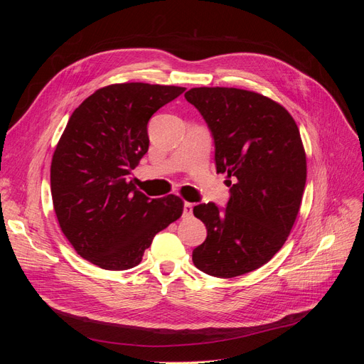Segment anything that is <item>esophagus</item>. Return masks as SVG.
Returning <instances> with one entry per match:
<instances>
[{"mask_svg": "<svg viewBox=\"0 0 364 364\" xmlns=\"http://www.w3.org/2000/svg\"><path fill=\"white\" fill-rule=\"evenodd\" d=\"M191 214H193V203L185 202V203H183V215H185V217H190Z\"/></svg>", "mask_w": 364, "mask_h": 364, "instance_id": "obj_1", "label": "esophagus"}]
</instances>
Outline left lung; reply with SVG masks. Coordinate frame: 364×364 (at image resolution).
Returning <instances> with one entry per match:
<instances>
[{"mask_svg": "<svg viewBox=\"0 0 364 364\" xmlns=\"http://www.w3.org/2000/svg\"><path fill=\"white\" fill-rule=\"evenodd\" d=\"M185 98L211 132L217 173L232 178L226 208L193 209L208 230L193 262L211 277H240L272 259L299 213L306 181L299 129L281 105L252 91L205 86Z\"/></svg>", "mask_w": 364, "mask_h": 364, "instance_id": "obj_1", "label": "left lung"}]
</instances>
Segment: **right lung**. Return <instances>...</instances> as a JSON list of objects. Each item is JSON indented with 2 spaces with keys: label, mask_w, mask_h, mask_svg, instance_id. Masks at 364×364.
Listing matches in <instances>:
<instances>
[{
  "label": "right lung",
  "mask_w": 364,
  "mask_h": 364,
  "mask_svg": "<svg viewBox=\"0 0 364 364\" xmlns=\"http://www.w3.org/2000/svg\"><path fill=\"white\" fill-rule=\"evenodd\" d=\"M185 87L119 83L95 91L68 119L51 161L54 213L85 259L138 266L153 237L182 215L178 196L150 199L129 181L149 150L147 124Z\"/></svg>",
  "instance_id": "1"
}]
</instances>
